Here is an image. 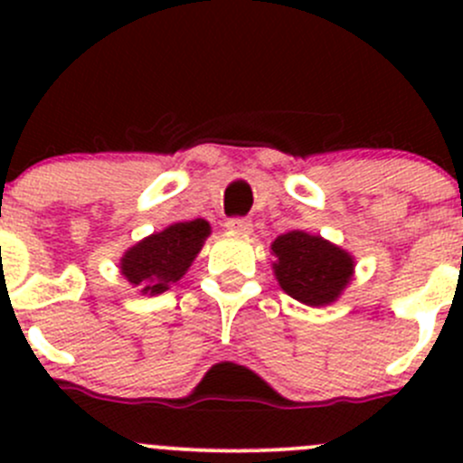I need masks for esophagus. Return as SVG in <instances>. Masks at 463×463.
<instances>
[{"instance_id": "1", "label": "esophagus", "mask_w": 463, "mask_h": 463, "mask_svg": "<svg viewBox=\"0 0 463 463\" xmlns=\"http://www.w3.org/2000/svg\"><path fill=\"white\" fill-rule=\"evenodd\" d=\"M226 228L231 232H240V235H249L250 231H253V223H250V219H244V217H232L226 222Z\"/></svg>"}]
</instances>
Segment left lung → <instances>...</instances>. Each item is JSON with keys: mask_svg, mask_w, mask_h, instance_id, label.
<instances>
[{"mask_svg": "<svg viewBox=\"0 0 463 463\" xmlns=\"http://www.w3.org/2000/svg\"><path fill=\"white\" fill-rule=\"evenodd\" d=\"M273 273L287 296L307 307L338 300L354 278V255L320 235L288 231L270 244Z\"/></svg>", "mask_w": 463, "mask_h": 463, "instance_id": "obj_1", "label": "left lung"}]
</instances>
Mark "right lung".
<instances>
[{
    "mask_svg": "<svg viewBox=\"0 0 463 463\" xmlns=\"http://www.w3.org/2000/svg\"><path fill=\"white\" fill-rule=\"evenodd\" d=\"M208 235L210 223L205 219L170 223L125 250L118 264L120 275L143 296L165 293L188 273Z\"/></svg>",
    "mask_w": 463,
    "mask_h": 463,
    "instance_id": "1",
    "label": "right lung"
}]
</instances>
